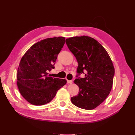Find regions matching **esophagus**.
<instances>
[{
  "label": "esophagus",
  "mask_w": 135,
  "mask_h": 135,
  "mask_svg": "<svg viewBox=\"0 0 135 135\" xmlns=\"http://www.w3.org/2000/svg\"><path fill=\"white\" fill-rule=\"evenodd\" d=\"M67 83H68V84H72V83H73V81H72V80H67Z\"/></svg>",
  "instance_id": "obj_1"
}]
</instances>
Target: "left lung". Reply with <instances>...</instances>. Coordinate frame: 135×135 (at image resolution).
I'll list each match as a JSON object with an SVG mask.
<instances>
[{"label": "left lung", "mask_w": 135, "mask_h": 135, "mask_svg": "<svg viewBox=\"0 0 135 135\" xmlns=\"http://www.w3.org/2000/svg\"><path fill=\"white\" fill-rule=\"evenodd\" d=\"M70 51L78 63L76 79L78 95L71 98L76 107L92 110L104 100L111 91L114 68L109 54L96 40L87 36H75L66 39ZM84 71V78L78 76Z\"/></svg>", "instance_id": "obj_1"}]
</instances>
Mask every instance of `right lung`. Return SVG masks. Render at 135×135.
Here are the masks:
<instances>
[{
	"instance_id": "right-lung-1",
	"label": "right lung",
	"mask_w": 135,
	"mask_h": 135,
	"mask_svg": "<svg viewBox=\"0 0 135 135\" xmlns=\"http://www.w3.org/2000/svg\"><path fill=\"white\" fill-rule=\"evenodd\" d=\"M64 37L40 40L32 46L20 61L17 83L19 91L28 103L45 105L52 100L66 80L51 77L48 71L55 68L57 56L65 44Z\"/></svg>"
}]
</instances>
